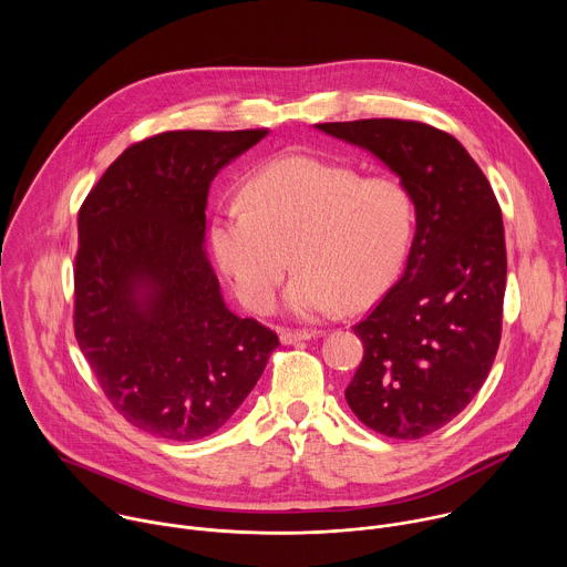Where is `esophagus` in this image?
Here are the masks:
<instances>
[{"instance_id":"34e87169","label":"esophagus","mask_w":567,"mask_h":567,"mask_svg":"<svg viewBox=\"0 0 567 567\" xmlns=\"http://www.w3.org/2000/svg\"><path fill=\"white\" fill-rule=\"evenodd\" d=\"M318 332H307V330H282L280 332V341L285 346H293V343H300V341H309Z\"/></svg>"}]
</instances>
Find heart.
Wrapping results in <instances>:
<instances>
[{
  "mask_svg": "<svg viewBox=\"0 0 567 567\" xmlns=\"http://www.w3.org/2000/svg\"><path fill=\"white\" fill-rule=\"evenodd\" d=\"M413 233L415 204L396 177L289 154L254 171L239 202L215 213L210 251L241 305L258 313L274 307L293 260L287 305L318 318L381 298L409 260Z\"/></svg>",
  "mask_w": 567,
  "mask_h": 567,
  "instance_id": "obj_1",
  "label": "heart"
}]
</instances>
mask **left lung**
<instances>
[{
  "instance_id": "left-lung-1",
  "label": "left lung",
  "mask_w": 567,
  "mask_h": 567,
  "mask_svg": "<svg viewBox=\"0 0 567 567\" xmlns=\"http://www.w3.org/2000/svg\"><path fill=\"white\" fill-rule=\"evenodd\" d=\"M316 127L372 152L413 197L406 269L354 326L363 361L346 399L368 429L420 440L466 409L496 359L507 280L503 213L471 154L437 127L396 118Z\"/></svg>"
}]
</instances>
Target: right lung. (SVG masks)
<instances>
[{
    "label": "right lung",
    "instance_id": "right-lung-1",
    "mask_svg": "<svg viewBox=\"0 0 567 567\" xmlns=\"http://www.w3.org/2000/svg\"><path fill=\"white\" fill-rule=\"evenodd\" d=\"M269 130H177L130 145L78 213L75 341L136 429L193 442L247 399L278 334L235 316L206 258L215 175Z\"/></svg>",
    "mask_w": 567,
    "mask_h": 567
}]
</instances>
